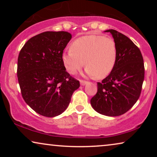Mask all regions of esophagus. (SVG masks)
<instances>
[{"label":"esophagus","mask_w":157,"mask_h":157,"mask_svg":"<svg viewBox=\"0 0 157 157\" xmlns=\"http://www.w3.org/2000/svg\"><path fill=\"white\" fill-rule=\"evenodd\" d=\"M80 83H81V86H85V85L86 84V83H87V81H83V80H81V81H80Z\"/></svg>","instance_id":"esophagus-1"}]
</instances>
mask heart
I'll use <instances>...</instances> for the list:
<instances>
[{
  "mask_svg": "<svg viewBox=\"0 0 157 157\" xmlns=\"http://www.w3.org/2000/svg\"><path fill=\"white\" fill-rule=\"evenodd\" d=\"M117 56V45L112 38L90 35L75 40L71 50L63 53L62 60L70 74H76L85 63L89 76L103 78L113 70Z\"/></svg>",
  "mask_w": 157,
  "mask_h": 157,
  "instance_id": "b5f03b06",
  "label": "heart"
}]
</instances>
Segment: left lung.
I'll return each instance as SVG.
<instances>
[{"label":"left lung","mask_w":157,"mask_h":157,"mask_svg":"<svg viewBox=\"0 0 157 157\" xmlns=\"http://www.w3.org/2000/svg\"><path fill=\"white\" fill-rule=\"evenodd\" d=\"M117 48V61L110 74L97 83V93L91 99L96 111L108 117H118L128 111L139 99L144 79V65L139 48L127 36L113 29Z\"/></svg>","instance_id":"left-lung-1"}]
</instances>
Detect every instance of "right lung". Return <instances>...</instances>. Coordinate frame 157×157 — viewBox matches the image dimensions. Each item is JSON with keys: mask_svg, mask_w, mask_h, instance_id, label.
Instances as JSON below:
<instances>
[{"mask_svg": "<svg viewBox=\"0 0 157 157\" xmlns=\"http://www.w3.org/2000/svg\"><path fill=\"white\" fill-rule=\"evenodd\" d=\"M71 37L66 31L44 32L30 38L19 53L17 76L21 94L25 103L44 117L61 114L80 86L62 60Z\"/></svg>", "mask_w": 157, "mask_h": 157, "instance_id": "right-lung-1", "label": "right lung"}]
</instances>
